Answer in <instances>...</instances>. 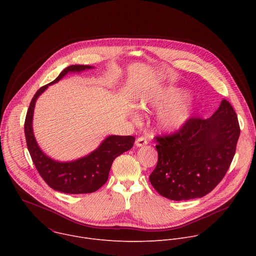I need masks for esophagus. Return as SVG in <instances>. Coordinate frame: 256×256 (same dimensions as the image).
I'll return each instance as SVG.
<instances>
[{"label": "esophagus", "instance_id": "obj_1", "mask_svg": "<svg viewBox=\"0 0 256 256\" xmlns=\"http://www.w3.org/2000/svg\"><path fill=\"white\" fill-rule=\"evenodd\" d=\"M148 144V140L146 138H144V136H140V138H138L136 140V147H144V146H146Z\"/></svg>", "mask_w": 256, "mask_h": 256}]
</instances>
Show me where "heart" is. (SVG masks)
<instances>
[{
  "label": "heart",
  "instance_id": "b5f03b06",
  "mask_svg": "<svg viewBox=\"0 0 256 256\" xmlns=\"http://www.w3.org/2000/svg\"><path fill=\"white\" fill-rule=\"evenodd\" d=\"M168 98L164 95H155L148 101L140 103L142 110H148L150 107H159L165 104ZM192 116V105L186 99H175L169 102L158 114L157 124L162 130H174L184 126Z\"/></svg>",
  "mask_w": 256,
  "mask_h": 256
}]
</instances>
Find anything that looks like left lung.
Instances as JSON below:
<instances>
[{
  "mask_svg": "<svg viewBox=\"0 0 256 256\" xmlns=\"http://www.w3.org/2000/svg\"><path fill=\"white\" fill-rule=\"evenodd\" d=\"M239 136L236 112L224 99L210 118H192L179 132L156 136L158 163L151 184L172 200L204 196L228 171Z\"/></svg>",
  "mask_w": 256,
  "mask_h": 256,
  "instance_id": "1",
  "label": "left lung"
}]
</instances>
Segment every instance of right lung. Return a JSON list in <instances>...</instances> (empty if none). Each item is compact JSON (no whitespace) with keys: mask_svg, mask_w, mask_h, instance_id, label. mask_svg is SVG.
<instances>
[{"mask_svg":"<svg viewBox=\"0 0 256 256\" xmlns=\"http://www.w3.org/2000/svg\"><path fill=\"white\" fill-rule=\"evenodd\" d=\"M90 68H94V66L72 64L66 68L56 80L42 87L35 93L25 118L26 144L36 169L52 190L64 194H90L99 190L108 179L114 160L130 150L134 142L132 136H108L90 154L68 162L54 160L40 149L34 136L32 126L36 100L50 85L58 83L68 72H80Z\"/></svg>","mask_w":256,"mask_h":256,"instance_id":"obj_1","label":"right lung"}]
</instances>
